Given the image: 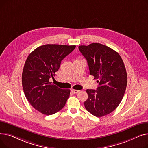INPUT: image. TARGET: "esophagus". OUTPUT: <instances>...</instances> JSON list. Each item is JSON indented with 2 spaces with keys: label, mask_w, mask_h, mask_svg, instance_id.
<instances>
[{
  "label": "esophagus",
  "mask_w": 148,
  "mask_h": 148,
  "mask_svg": "<svg viewBox=\"0 0 148 148\" xmlns=\"http://www.w3.org/2000/svg\"><path fill=\"white\" fill-rule=\"evenodd\" d=\"M71 92L73 93V94H77V93H79V92H80V90H75V89H72V90H71Z\"/></svg>",
  "instance_id": "esophagus-1"
}]
</instances>
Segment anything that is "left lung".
Wrapping results in <instances>:
<instances>
[{
    "instance_id": "obj_1",
    "label": "left lung",
    "mask_w": 148,
    "mask_h": 148,
    "mask_svg": "<svg viewBox=\"0 0 148 148\" xmlns=\"http://www.w3.org/2000/svg\"><path fill=\"white\" fill-rule=\"evenodd\" d=\"M86 58L90 75L97 79V90L87 89L86 109L96 117L114 111L122 101L127 84V74L123 62L118 52L99 43L80 45Z\"/></svg>"
}]
</instances>
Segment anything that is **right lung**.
Masks as SVG:
<instances>
[{"label": "right lung", "mask_w": 148, "mask_h": 148, "mask_svg": "<svg viewBox=\"0 0 148 148\" xmlns=\"http://www.w3.org/2000/svg\"><path fill=\"white\" fill-rule=\"evenodd\" d=\"M75 45L46 44L38 47L28 56L22 73V86L27 99L36 110L51 115L63 108L69 89H62L49 82L54 78L61 61Z\"/></svg>", "instance_id": "1"}]
</instances>
